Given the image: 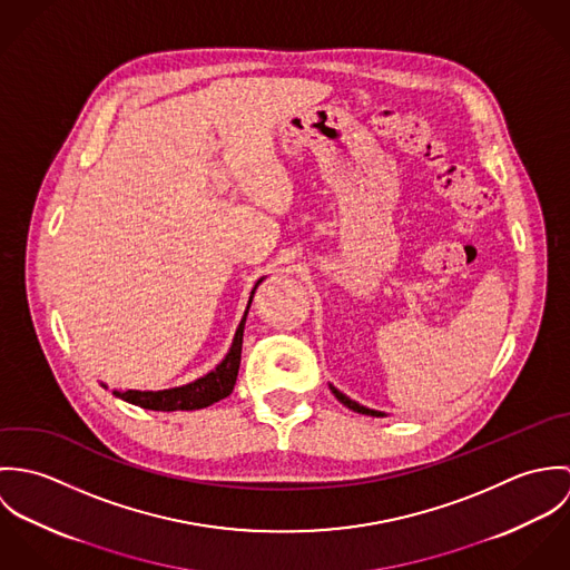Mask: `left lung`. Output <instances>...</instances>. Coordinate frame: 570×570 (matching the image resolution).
<instances>
[{"label":"left lung","mask_w":570,"mask_h":570,"mask_svg":"<svg viewBox=\"0 0 570 570\" xmlns=\"http://www.w3.org/2000/svg\"><path fill=\"white\" fill-rule=\"evenodd\" d=\"M328 389H331V393L335 395V400L342 404V406L348 407V410H353V412H360V414H371V416H386L384 412H380V410H373V407L362 406V404H357V402H353L351 397H346L344 393H340L333 384H328Z\"/></svg>","instance_id":"left-lung-1"}]
</instances>
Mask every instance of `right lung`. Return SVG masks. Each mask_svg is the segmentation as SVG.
Returning a JSON list of instances; mask_svg holds the SVG:
<instances>
[{"label": "right lung", "instance_id": "obj_1", "mask_svg": "<svg viewBox=\"0 0 570 570\" xmlns=\"http://www.w3.org/2000/svg\"><path fill=\"white\" fill-rule=\"evenodd\" d=\"M265 281L258 278L256 285L252 287L247 307H245L244 318L235 331L233 344L226 353V357L206 375L197 377L195 382H188L184 386H175V389H164V391H118L114 389L111 393L122 400L129 402L134 406L147 407V410H160V412H173V410H199V407L213 406L215 402L228 397L235 389L237 375H239V364H242V346H244V328L252 298L256 287ZM102 389H107V384H100Z\"/></svg>", "mask_w": 570, "mask_h": 570}]
</instances>
